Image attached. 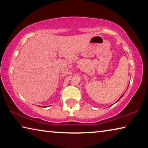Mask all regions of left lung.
Here are the masks:
<instances>
[{
	"instance_id": "8db88e82",
	"label": "left lung",
	"mask_w": 148,
	"mask_h": 148,
	"mask_svg": "<svg viewBox=\"0 0 148 148\" xmlns=\"http://www.w3.org/2000/svg\"><path fill=\"white\" fill-rule=\"evenodd\" d=\"M123 95H122V96H121V97H120V99H121V97H123ZM119 100H118V101H119Z\"/></svg>"
}]
</instances>
